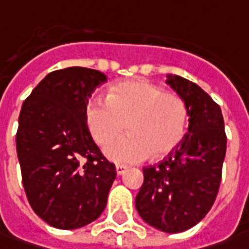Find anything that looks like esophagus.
Returning a JSON list of instances; mask_svg holds the SVG:
<instances>
[{
    "mask_svg": "<svg viewBox=\"0 0 249 249\" xmlns=\"http://www.w3.org/2000/svg\"><path fill=\"white\" fill-rule=\"evenodd\" d=\"M126 169H128V167H125V165H121V164H118V165L116 167L117 175H124L125 172H126Z\"/></svg>",
    "mask_w": 249,
    "mask_h": 249,
    "instance_id": "1",
    "label": "esophagus"
}]
</instances>
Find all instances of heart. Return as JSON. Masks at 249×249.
Segmentation results:
<instances>
[{
    "label": "heart",
    "mask_w": 249,
    "mask_h": 249,
    "mask_svg": "<svg viewBox=\"0 0 249 249\" xmlns=\"http://www.w3.org/2000/svg\"><path fill=\"white\" fill-rule=\"evenodd\" d=\"M93 141L106 146L124 132L129 136L106 147L108 159L135 164L150 156L161 159L183 141L187 126V107L180 96L143 80L120 82L107 99H93L85 111Z\"/></svg>",
    "instance_id": "heart-1"
}]
</instances>
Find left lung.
Masks as SVG:
<instances>
[{"label": "left lung", "mask_w": 249, "mask_h": 249, "mask_svg": "<svg viewBox=\"0 0 249 249\" xmlns=\"http://www.w3.org/2000/svg\"><path fill=\"white\" fill-rule=\"evenodd\" d=\"M167 84L186 103L189 128L175 150L159 164L143 168L144 180L135 205L147 225L180 233L197 225L215 202L226 133L220 107L197 84L172 74Z\"/></svg>", "instance_id": "8db88e82"}]
</instances>
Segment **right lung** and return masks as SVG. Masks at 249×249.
<instances>
[{"label":"right lung","mask_w":249,"mask_h":249,"mask_svg":"<svg viewBox=\"0 0 249 249\" xmlns=\"http://www.w3.org/2000/svg\"><path fill=\"white\" fill-rule=\"evenodd\" d=\"M107 81L87 67L49 73L23 102L16 151L33 211L56 229H78L106 208L116 165L90 136L85 111L92 92Z\"/></svg>","instance_id":"add662e5"}]
</instances>
